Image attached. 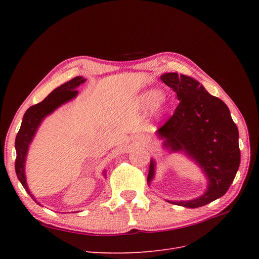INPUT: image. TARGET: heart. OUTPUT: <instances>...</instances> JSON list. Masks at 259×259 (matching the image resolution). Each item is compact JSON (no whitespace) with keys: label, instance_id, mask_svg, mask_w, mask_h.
<instances>
[{"label":"heart","instance_id":"1","mask_svg":"<svg viewBox=\"0 0 259 259\" xmlns=\"http://www.w3.org/2000/svg\"><path fill=\"white\" fill-rule=\"evenodd\" d=\"M140 107L144 109H150L154 107L156 115H160L162 112V103H164V98L161 97L160 91L156 89H150L145 91L138 100Z\"/></svg>","mask_w":259,"mask_h":259}]
</instances>
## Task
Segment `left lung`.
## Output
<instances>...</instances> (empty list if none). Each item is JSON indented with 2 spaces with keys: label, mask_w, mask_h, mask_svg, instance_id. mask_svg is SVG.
Instances as JSON below:
<instances>
[{
  "label": "left lung",
  "mask_w": 259,
  "mask_h": 259,
  "mask_svg": "<svg viewBox=\"0 0 259 259\" xmlns=\"http://www.w3.org/2000/svg\"><path fill=\"white\" fill-rule=\"evenodd\" d=\"M173 89L180 104L156 134L171 152H184L202 169L208 180L206 192L191 200L171 201L186 208H198L222 197L233 183L240 164L238 129L227 105L211 95L196 79L176 72L160 76ZM155 174L150 160L148 185Z\"/></svg>",
  "instance_id": "obj_1"
}]
</instances>
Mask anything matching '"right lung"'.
<instances>
[{"mask_svg":"<svg viewBox=\"0 0 259 259\" xmlns=\"http://www.w3.org/2000/svg\"><path fill=\"white\" fill-rule=\"evenodd\" d=\"M85 81L86 78L81 76H76L71 80L67 81V83L61 85L57 89H54L42 102L27 109V111L23 116L21 128L16 138V173L22 186L26 190V192L30 195V197L37 205H40V203L31 194L28 185H27L25 175V161L29 145L31 144L36 130L43 119L63 104L74 99L77 95L76 88L80 84L85 83ZM104 175H106V172H104Z\"/></svg>","mask_w":259,"mask_h":259,"instance_id":"right-lung-1","label":"right lung"}]
</instances>
